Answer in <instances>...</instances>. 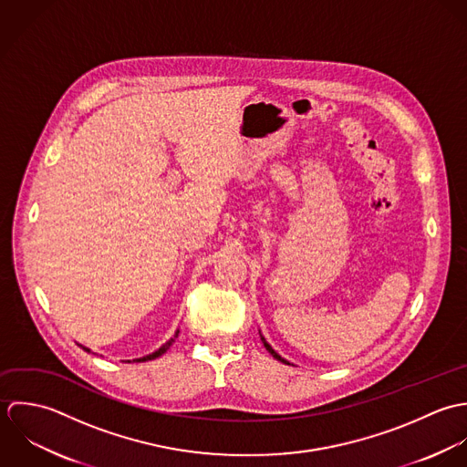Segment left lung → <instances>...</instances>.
Returning <instances> with one entry per match:
<instances>
[{"mask_svg":"<svg viewBox=\"0 0 467 467\" xmlns=\"http://www.w3.org/2000/svg\"><path fill=\"white\" fill-rule=\"evenodd\" d=\"M260 337H262V343H264V347H265V348H267V352H269V354H271V356H273V358H275V359H278V361H281V363H285V365H290V363H288V361H286V359H283V358H281L280 354H278V352H276V350H275V348H273V347H271V345H269V343H267V339H265V337H264V336H262V332H260Z\"/></svg>","mask_w":467,"mask_h":467,"instance_id":"obj_1","label":"left lung"}]
</instances>
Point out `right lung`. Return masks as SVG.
Wrapping results in <instances>:
<instances>
[{"label":"right lung","instance_id":"obj_1","mask_svg":"<svg viewBox=\"0 0 467 467\" xmlns=\"http://www.w3.org/2000/svg\"><path fill=\"white\" fill-rule=\"evenodd\" d=\"M179 332H181V330H177V332H175V336H173V337H171V339H170V341H166V343H164V345H162V347H161V348H159V350H155V352H151V354H148V356H144V358H139V359H133V363H146V361H151V359H157V358H161V356H162V354H166V352H168V350H170V347H171V345H173V343H175V339H177V337H179ZM78 345H79V343H78ZM79 347H81V348H83V350H87V352H92V350H90V348H87V347H83V345H79ZM128 363H130V361H128Z\"/></svg>","mask_w":467,"mask_h":467}]
</instances>
